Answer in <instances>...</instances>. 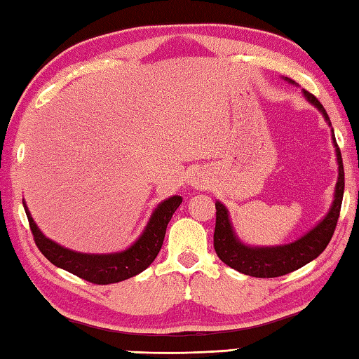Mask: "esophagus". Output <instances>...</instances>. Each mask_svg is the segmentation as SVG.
Returning a JSON list of instances; mask_svg holds the SVG:
<instances>
[{
  "instance_id": "34e87169",
  "label": "esophagus",
  "mask_w": 359,
  "mask_h": 359,
  "mask_svg": "<svg viewBox=\"0 0 359 359\" xmlns=\"http://www.w3.org/2000/svg\"><path fill=\"white\" fill-rule=\"evenodd\" d=\"M190 184H191V187H194V188H199V190H204V188H208L209 182H208V179H205L201 172H194V174L191 175V177H190Z\"/></svg>"
}]
</instances>
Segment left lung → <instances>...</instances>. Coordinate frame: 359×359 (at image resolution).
<instances>
[{"label":"left lung","instance_id":"1","mask_svg":"<svg viewBox=\"0 0 359 359\" xmlns=\"http://www.w3.org/2000/svg\"><path fill=\"white\" fill-rule=\"evenodd\" d=\"M287 81L294 83V81L287 77ZM304 96H306L309 102L318 109L323 114L325 120L331 125L330 117L321 106V102L315 98L312 93L304 90ZM332 142L336 147L337 155V165H339V177L336 184V193H334V201L330 212L321 220L317 226L304 234L301 239H297L287 245L278 247H248L236 238L233 226H231L228 210L222 203H215L217 209V218H215V233H214V247L224 264H228L233 269L242 272L245 276L259 277V278H272L280 277L285 274H290L299 267L306 266L315 259L318 255L325 250L326 245L336 229V224L340 214V205H342L344 198V187H345V177H344V165L342 156H340L339 145L336 142L332 131Z\"/></svg>","mask_w":359,"mask_h":359}]
</instances>
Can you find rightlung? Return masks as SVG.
Segmentation results:
<instances>
[{
  "mask_svg": "<svg viewBox=\"0 0 359 359\" xmlns=\"http://www.w3.org/2000/svg\"><path fill=\"white\" fill-rule=\"evenodd\" d=\"M180 203V196H171L166 201L158 204L144 233L139 236L135 244L123 252L107 255L81 253L58 245L57 242L47 239L41 233V229L36 226L33 217L25 204H23V208H25L29 229L33 233L36 245H38L41 253L52 264L62 267V269L87 282L96 285H109L141 274L144 269H147L154 263V259L156 258L163 245V241H165L168 223L171 220L174 212L177 210Z\"/></svg>",
  "mask_w": 359,
  "mask_h": 359,
  "instance_id": "1",
  "label": "right lung"
}]
</instances>
